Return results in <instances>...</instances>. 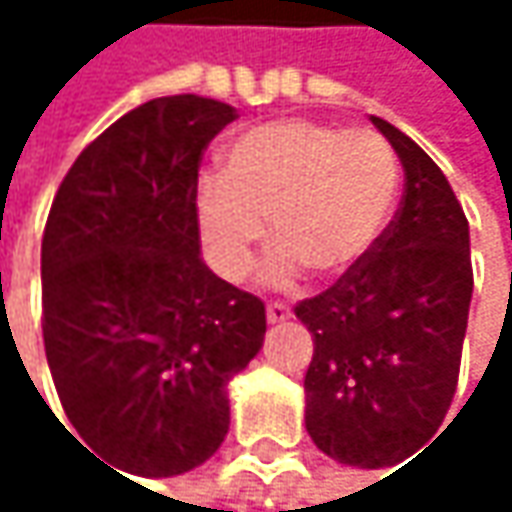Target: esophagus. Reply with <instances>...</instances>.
<instances>
[{
    "label": "esophagus",
    "instance_id": "esophagus-1",
    "mask_svg": "<svg viewBox=\"0 0 512 512\" xmlns=\"http://www.w3.org/2000/svg\"><path fill=\"white\" fill-rule=\"evenodd\" d=\"M293 317V311L284 305V302H269L266 305V320L269 323H284V320H290Z\"/></svg>",
    "mask_w": 512,
    "mask_h": 512
}]
</instances>
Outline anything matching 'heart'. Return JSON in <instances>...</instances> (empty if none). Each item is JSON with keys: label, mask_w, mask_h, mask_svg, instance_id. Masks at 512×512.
I'll return each mask as SVG.
<instances>
[{"label": "heart", "mask_w": 512, "mask_h": 512, "mask_svg": "<svg viewBox=\"0 0 512 512\" xmlns=\"http://www.w3.org/2000/svg\"><path fill=\"white\" fill-rule=\"evenodd\" d=\"M397 192L400 162L379 133L275 121L243 133L225 154V171L198 177L195 219L204 255L225 281L249 275L269 234L275 249L263 281L293 287L305 269L335 281L361 266Z\"/></svg>", "instance_id": "1"}]
</instances>
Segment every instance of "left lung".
I'll list each match as a JSON object with an SVG mask.
<instances>
[{"label":"left lung","instance_id":"left-lung-1","mask_svg":"<svg viewBox=\"0 0 512 512\" xmlns=\"http://www.w3.org/2000/svg\"><path fill=\"white\" fill-rule=\"evenodd\" d=\"M403 162V201L367 260L296 305L314 338L305 430L344 465L412 457L445 421L474 290L468 222L442 168L370 115Z\"/></svg>","mask_w":512,"mask_h":512}]
</instances>
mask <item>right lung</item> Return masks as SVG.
Returning a JSON list of instances; mask_svg holds the SVG:
<instances>
[{"mask_svg":"<svg viewBox=\"0 0 512 512\" xmlns=\"http://www.w3.org/2000/svg\"><path fill=\"white\" fill-rule=\"evenodd\" d=\"M234 118L198 94L148 100L55 192L44 347L64 415L109 468L174 477L210 460L231 424L228 382L263 347V302L204 263L195 219L201 154Z\"/></svg>","mask_w":512,"mask_h":512,"instance_id":"1","label":"right lung"}]
</instances>
